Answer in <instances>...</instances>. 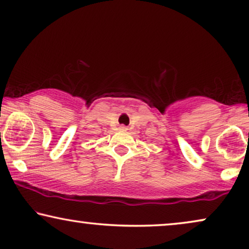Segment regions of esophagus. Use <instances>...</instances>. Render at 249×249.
Listing matches in <instances>:
<instances>
[{"label":"esophagus","mask_w":249,"mask_h":249,"mask_svg":"<svg viewBox=\"0 0 249 249\" xmlns=\"http://www.w3.org/2000/svg\"><path fill=\"white\" fill-rule=\"evenodd\" d=\"M120 128L122 129V131H126V127H125V126H121Z\"/></svg>","instance_id":"1"}]
</instances>
